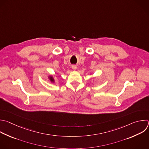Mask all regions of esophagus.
I'll return each mask as SVG.
<instances>
[{"label":"esophagus","instance_id":"obj_1","mask_svg":"<svg viewBox=\"0 0 149 149\" xmlns=\"http://www.w3.org/2000/svg\"><path fill=\"white\" fill-rule=\"evenodd\" d=\"M72 69L73 70H76L77 67H76L75 65H72Z\"/></svg>","mask_w":149,"mask_h":149}]
</instances>
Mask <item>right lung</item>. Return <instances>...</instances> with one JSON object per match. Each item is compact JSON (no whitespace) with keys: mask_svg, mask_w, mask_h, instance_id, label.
<instances>
[{"mask_svg":"<svg viewBox=\"0 0 149 149\" xmlns=\"http://www.w3.org/2000/svg\"><path fill=\"white\" fill-rule=\"evenodd\" d=\"M48 78L49 79V80L50 81L52 82H53V83H54V82H55V79H54V77H53V75H49V76L48 77Z\"/></svg>","mask_w":149,"mask_h":149,"instance_id":"obj_1","label":"right lung"}]
</instances>
